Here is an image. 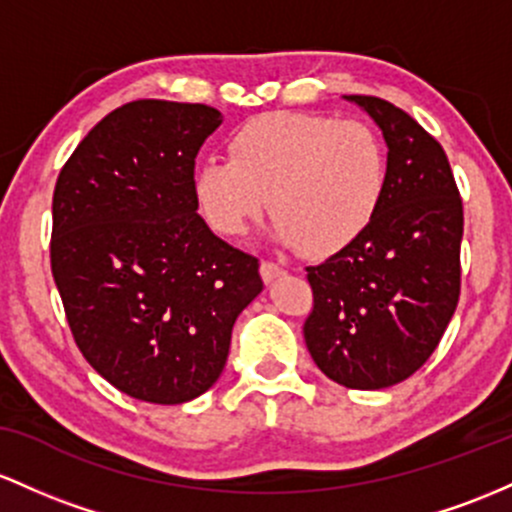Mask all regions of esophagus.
Listing matches in <instances>:
<instances>
[{
  "label": "esophagus",
  "mask_w": 512,
  "mask_h": 512,
  "mask_svg": "<svg viewBox=\"0 0 512 512\" xmlns=\"http://www.w3.org/2000/svg\"><path fill=\"white\" fill-rule=\"evenodd\" d=\"M283 273L285 271L278 266V263H271V261L261 263V278H263V283H266V285L273 283V280H278Z\"/></svg>",
  "instance_id": "esophagus-1"
}]
</instances>
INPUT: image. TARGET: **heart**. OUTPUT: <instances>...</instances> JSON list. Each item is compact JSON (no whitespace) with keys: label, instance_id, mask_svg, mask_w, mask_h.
<instances>
[{"label":"heart","instance_id":"1","mask_svg":"<svg viewBox=\"0 0 512 512\" xmlns=\"http://www.w3.org/2000/svg\"><path fill=\"white\" fill-rule=\"evenodd\" d=\"M229 157H205L193 176L215 232L241 237L271 205L278 244L324 258L363 237L387 188V154L358 120L271 111L229 137Z\"/></svg>","mask_w":512,"mask_h":512}]
</instances>
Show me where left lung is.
I'll list each match as a JSON object with an SVG mask.
<instances>
[{
	"instance_id": "obj_1",
	"label": "left lung",
	"mask_w": 512,
	"mask_h": 512,
	"mask_svg": "<svg viewBox=\"0 0 512 512\" xmlns=\"http://www.w3.org/2000/svg\"><path fill=\"white\" fill-rule=\"evenodd\" d=\"M343 99L382 130L387 188L363 237L307 268L304 343L329 380L384 389L426 363L455 314L462 200L445 149L409 113L375 96Z\"/></svg>"
}]
</instances>
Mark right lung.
<instances>
[{
	"label": "right lung",
	"instance_id": "add662e5",
	"mask_svg": "<svg viewBox=\"0 0 512 512\" xmlns=\"http://www.w3.org/2000/svg\"><path fill=\"white\" fill-rule=\"evenodd\" d=\"M220 125L205 103H125L55 183L50 263L74 341L103 380L149 404L208 392L263 290L256 258L198 215L195 157Z\"/></svg>",
	"mask_w": 512,
	"mask_h": 512
}]
</instances>
